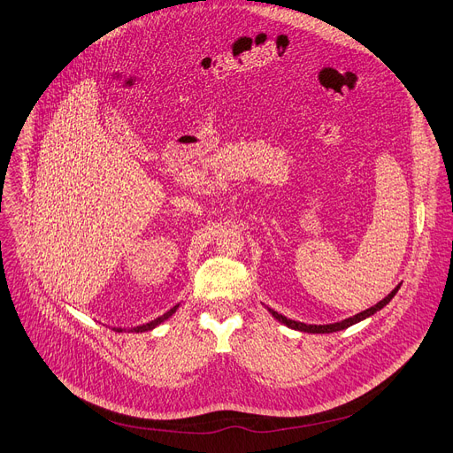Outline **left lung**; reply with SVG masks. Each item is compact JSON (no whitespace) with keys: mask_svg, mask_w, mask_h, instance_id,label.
<instances>
[{"mask_svg":"<svg viewBox=\"0 0 453 453\" xmlns=\"http://www.w3.org/2000/svg\"><path fill=\"white\" fill-rule=\"evenodd\" d=\"M399 287H401V283L395 287V289H394L388 296H385V298H383L381 302H378L374 307H370V309H366V311H361V312H357V314H356V316H352V318H347V319H342V321H336V323H328V325H311V323H302V321H295V319L285 318L283 314L276 312L274 309H269V307H267V311H269V312L273 314V318H276L280 323L287 325L289 328H295V331L309 333V334H331V333L343 331V328H349L350 325L359 323V321H363V319L370 318L372 314H376L378 311H381V309H383L385 305H388V303H390V300L395 296V293L399 291Z\"/></svg>","mask_w":453,"mask_h":453,"instance_id":"1","label":"left lung"}]
</instances>
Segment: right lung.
I'll return each instance as SVG.
<instances>
[{"instance_id":"add662e5","label":"right lung","mask_w":453,"mask_h":453,"mask_svg":"<svg viewBox=\"0 0 453 453\" xmlns=\"http://www.w3.org/2000/svg\"><path fill=\"white\" fill-rule=\"evenodd\" d=\"M179 305H180V303H177L173 309H170L168 312H164L162 316H158V318H155V319H151V321H148V323H142V325H137V326H128V333H148V331H153L155 326H158L160 323H164L166 319H170V318L177 312ZM113 331H115V333H122V331H127V328L113 326Z\"/></svg>"}]
</instances>
